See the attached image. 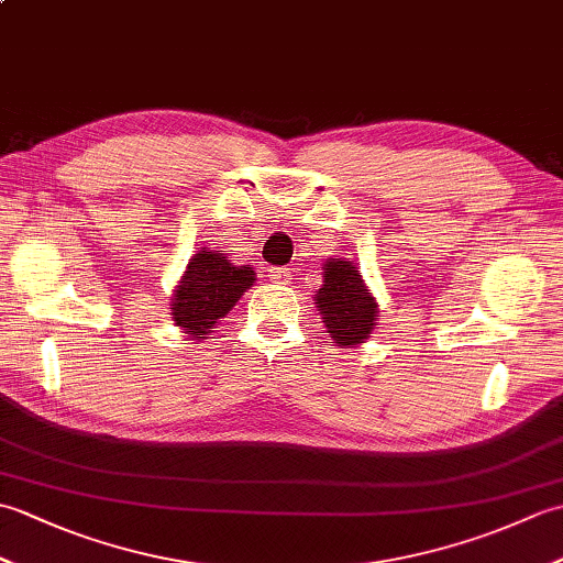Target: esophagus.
I'll list each match as a JSON object with an SVG mask.
<instances>
[{
  "label": "esophagus",
  "instance_id": "obj_1",
  "mask_svg": "<svg viewBox=\"0 0 563 563\" xmlns=\"http://www.w3.org/2000/svg\"><path fill=\"white\" fill-rule=\"evenodd\" d=\"M268 278H271L273 283L288 285V283L292 280V275H290V268H285V266H273V268L268 271Z\"/></svg>",
  "mask_w": 563,
  "mask_h": 563
}]
</instances>
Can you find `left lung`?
Masks as SVG:
<instances>
[{
    "label": "left lung",
    "mask_w": 563,
    "mask_h": 563,
    "mask_svg": "<svg viewBox=\"0 0 563 563\" xmlns=\"http://www.w3.org/2000/svg\"><path fill=\"white\" fill-rule=\"evenodd\" d=\"M319 314L333 343L355 349L377 324V302L367 292L361 273L351 261L329 258L324 285L317 292Z\"/></svg>",
    "instance_id": "left-lung-1"
}]
</instances>
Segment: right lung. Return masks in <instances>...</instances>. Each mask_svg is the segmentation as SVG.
Returning a JSON list of instances; mask_svg holds the SVG:
<instances>
[{
  "mask_svg": "<svg viewBox=\"0 0 563 563\" xmlns=\"http://www.w3.org/2000/svg\"><path fill=\"white\" fill-rule=\"evenodd\" d=\"M254 275L246 266H234L224 254L200 251L188 261V271L174 295L172 317L176 327H181L190 339H206L254 285Z\"/></svg>",
  "mask_w": 563,
  "mask_h": 563,
  "instance_id": "right-lung-1",
  "label": "right lung"
}]
</instances>
